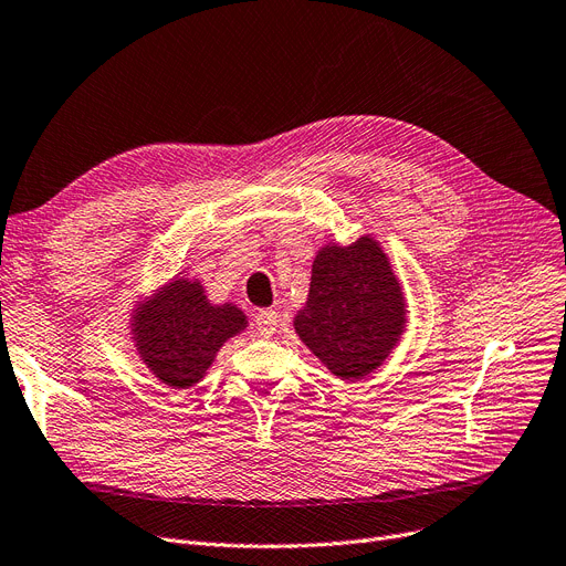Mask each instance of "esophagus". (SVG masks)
Masks as SVG:
<instances>
[{
    "label": "esophagus",
    "mask_w": 566,
    "mask_h": 566,
    "mask_svg": "<svg viewBox=\"0 0 566 566\" xmlns=\"http://www.w3.org/2000/svg\"><path fill=\"white\" fill-rule=\"evenodd\" d=\"M277 326H280V314L273 312V310H261L256 314V331L263 335V337H270L277 333Z\"/></svg>",
    "instance_id": "esophagus-1"
}]
</instances>
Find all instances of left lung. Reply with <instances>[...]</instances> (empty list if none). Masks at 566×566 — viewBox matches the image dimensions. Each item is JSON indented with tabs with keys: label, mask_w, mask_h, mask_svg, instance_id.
Listing matches in <instances>:
<instances>
[{
	"label": "left lung",
	"mask_w": 566,
	"mask_h": 566,
	"mask_svg": "<svg viewBox=\"0 0 566 566\" xmlns=\"http://www.w3.org/2000/svg\"><path fill=\"white\" fill-rule=\"evenodd\" d=\"M402 286L381 244L363 235L349 248L326 244L312 263L298 337L342 381H358L388 358L407 324Z\"/></svg>",
	"instance_id": "left-lung-1"
}]
</instances>
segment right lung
Masks as SVG:
<instances>
[{"label": "right lung", "instance_id": "1", "mask_svg": "<svg viewBox=\"0 0 566 566\" xmlns=\"http://www.w3.org/2000/svg\"><path fill=\"white\" fill-rule=\"evenodd\" d=\"M248 328V316L231 303L212 305L201 282L176 277L143 298L132 314L140 360L170 388L199 384L222 344Z\"/></svg>", "mask_w": 566, "mask_h": 566}]
</instances>
